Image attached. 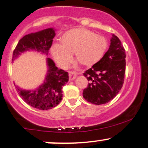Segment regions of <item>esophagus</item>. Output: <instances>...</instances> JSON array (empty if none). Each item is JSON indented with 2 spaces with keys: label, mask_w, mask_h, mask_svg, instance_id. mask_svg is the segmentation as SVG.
I'll list each match as a JSON object with an SVG mask.
<instances>
[{
  "label": "esophagus",
  "mask_w": 148,
  "mask_h": 148,
  "mask_svg": "<svg viewBox=\"0 0 148 148\" xmlns=\"http://www.w3.org/2000/svg\"><path fill=\"white\" fill-rule=\"evenodd\" d=\"M69 80L72 81L76 77L77 74L74 71H69Z\"/></svg>",
  "instance_id": "esophagus-1"
}]
</instances>
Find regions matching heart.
I'll return each mask as SVG.
<instances>
[{
  "label": "heart",
  "instance_id": "heart-1",
  "mask_svg": "<svg viewBox=\"0 0 148 148\" xmlns=\"http://www.w3.org/2000/svg\"><path fill=\"white\" fill-rule=\"evenodd\" d=\"M61 44H54L51 53L61 66L67 65L74 54L75 59L83 66L90 67L104 55L108 43L103 36L84 28H75L65 32L60 38Z\"/></svg>",
  "mask_w": 148,
  "mask_h": 148
}]
</instances>
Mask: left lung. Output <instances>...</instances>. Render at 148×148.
Instances as JSON below:
<instances>
[{"label": "left lung", "mask_w": 148, "mask_h": 148, "mask_svg": "<svg viewBox=\"0 0 148 148\" xmlns=\"http://www.w3.org/2000/svg\"><path fill=\"white\" fill-rule=\"evenodd\" d=\"M125 58L121 40L112 34L108 51L100 61L83 74L90 82L83 92L86 100L101 105L110 102L118 94L124 83Z\"/></svg>", "instance_id": "8db88e82"}]
</instances>
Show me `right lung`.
I'll return each mask as SVG.
<instances>
[{"label":"right lung","mask_w":148,"mask_h":148,"mask_svg":"<svg viewBox=\"0 0 148 148\" xmlns=\"http://www.w3.org/2000/svg\"><path fill=\"white\" fill-rule=\"evenodd\" d=\"M55 35V29L48 28L23 36L14 50L12 61L21 53L29 50L48 55ZM46 63L48 71L45 79L37 89L25 90L16 86L19 96L27 104L43 110L54 108L61 102L62 86L69 81L68 73L58 69L51 58H46Z\"/></svg>","instance_id":"obj_1"}]
</instances>
